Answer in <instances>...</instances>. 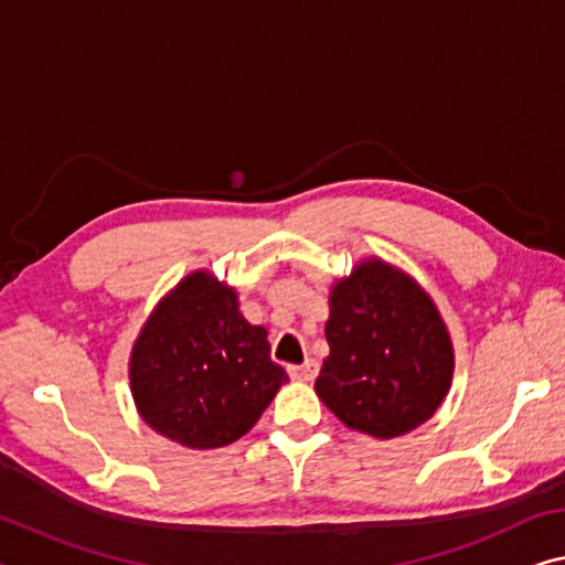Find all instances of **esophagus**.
Instances as JSON below:
<instances>
[{
    "label": "esophagus",
    "instance_id": "obj_1",
    "mask_svg": "<svg viewBox=\"0 0 565 565\" xmlns=\"http://www.w3.org/2000/svg\"><path fill=\"white\" fill-rule=\"evenodd\" d=\"M289 374H291V380L311 382V380L317 377V362L315 360H307L303 364H294V366H289Z\"/></svg>",
    "mask_w": 565,
    "mask_h": 565
}]
</instances>
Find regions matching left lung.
Returning <instances> with one entry per match:
<instances>
[{
  "label": "left lung",
  "instance_id": "left-lung-1",
  "mask_svg": "<svg viewBox=\"0 0 565 565\" xmlns=\"http://www.w3.org/2000/svg\"><path fill=\"white\" fill-rule=\"evenodd\" d=\"M329 354L317 395L356 433L407 435L447 397L455 374L450 331L433 297L380 256L356 262L329 289Z\"/></svg>",
  "mask_w": 565,
  "mask_h": 565
}]
</instances>
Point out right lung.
I'll use <instances>...</instances> for the list:
<instances>
[{
	"instance_id": "right-lung-1",
	"label": "right lung",
	"mask_w": 565,
	"mask_h": 565,
	"mask_svg": "<svg viewBox=\"0 0 565 565\" xmlns=\"http://www.w3.org/2000/svg\"><path fill=\"white\" fill-rule=\"evenodd\" d=\"M268 349V331L241 315L234 286L209 268L191 271L132 342L128 377L138 415L191 450L236 443L289 382Z\"/></svg>"
}]
</instances>
